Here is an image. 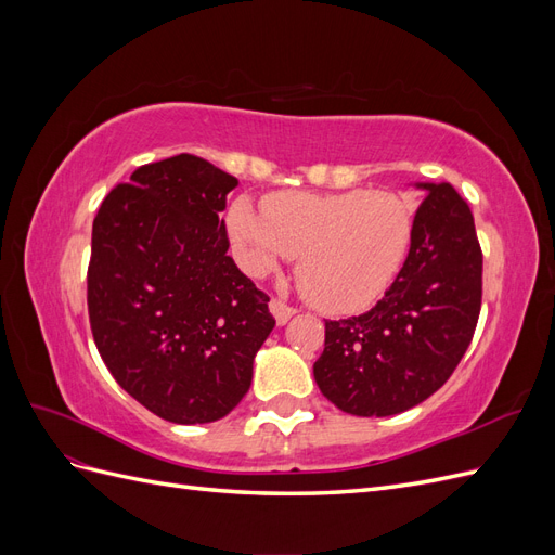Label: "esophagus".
<instances>
[{
	"label": "esophagus",
	"instance_id": "34e87169",
	"mask_svg": "<svg viewBox=\"0 0 555 555\" xmlns=\"http://www.w3.org/2000/svg\"><path fill=\"white\" fill-rule=\"evenodd\" d=\"M268 308H271V314L275 317V322H278L280 326L287 324L289 319L296 314V308L287 306V304H284V300H280V298H273L271 304H268Z\"/></svg>",
	"mask_w": 555,
	"mask_h": 555
}]
</instances>
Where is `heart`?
Instances as JSON below:
<instances>
[{
	"mask_svg": "<svg viewBox=\"0 0 555 555\" xmlns=\"http://www.w3.org/2000/svg\"><path fill=\"white\" fill-rule=\"evenodd\" d=\"M227 231L238 263L261 278L296 255V275L319 310L349 314L389 292L412 245V210L393 192H282L263 212L236 198Z\"/></svg>",
	"mask_w": 555,
	"mask_h": 555,
	"instance_id": "b5f03b06",
	"label": "heart"
}]
</instances>
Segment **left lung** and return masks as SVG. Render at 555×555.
<instances>
[{
  "instance_id": "left-lung-1",
  "label": "left lung",
  "mask_w": 555,
  "mask_h": 555,
  "mask_svg": "<svg viewBox=\"0 0 555 555\" xmlns=\"http://www.w3.org/2000/svg\"><path fill=\"white\" fill-rule=\"evenodd\" d=\"M426 192L398 278L373 310L326 322L314 382L335 408L391 416L433 396L456 371L481 310L475 217L449 182Z\"/></svg>"
}]
</instances>
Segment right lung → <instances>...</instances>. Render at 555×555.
I'll return each instance as SVG.
<instances>
[{
    "instance_id": "add662e5",
    "label": "right lung",
    "mask_w": 555,
    "mask_h": 555,
    "mask_svg": "<svg viewBox=\"0 0 555 555\" xmlns=\"http://www.w3.org/2000/svg\"><path fill=\"white\" fill-rule=\"evenodd\" d=\"M238 180L194 155L145 164L92 224L88 310L122 389L171 424H210L238 405L275 319L227 255L222 220Z\"/></svg>"
}]
</instances>
